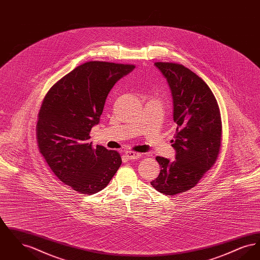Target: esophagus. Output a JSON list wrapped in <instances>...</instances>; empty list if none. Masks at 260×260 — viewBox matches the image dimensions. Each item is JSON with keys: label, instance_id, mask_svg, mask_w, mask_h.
<instances>
[{"label": "esophagus", "instance_id": "34e87169", "mask_svg": "<svg viewBox=\"0 0 260 260\" xmlns=\"http://www.w3.org/2000/svg\"><path fill=\"white\" fill-rule=\"evenodd\" d=\"M125 156L129 159V160H135V159H138L141 157L140 153L137 152H134V151H126L125 152Z\"/></svg>", "mask_w": 260, "mask_h": 260}]
</instances>
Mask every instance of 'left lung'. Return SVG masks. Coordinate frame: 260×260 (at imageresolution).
Segmentation results:
<instances>
[{"mask_svg":"<svg viewBox=\"0 0 260 260\" xmlns=\"http://www.w3.org/2000/svg\"><path fill=\"white\" fill-rule=\"evenodd\" d=\"M155 65L173 94V121L177 127L171 142L176 160L157 157L161 172L151 185L173 196L197 185L213 167L221 147L222 122L216 99L198 75L178 63Z\"/></svg>","mask_w":260,"mask_h":260,"instance_id":"8db88e82","label":"left lung"}]
</instances>
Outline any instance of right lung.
I'll list each match as a JSON object with an SVG mask.
<instances>
[{
  "label": "right lung",
  "mask_w": 260,
  "mask_h": 260,
  "mask_svg": "<svg viewBox=\"0 0 260 260\" xmlns=\"http://www.w3.org/2000/svg\"><path fill=\"white\" fill-rule=\"evenodd\" d=\"M135 67L86 62L57 81L43 100L36 125L39 151L56 177L81 194L101 191L122 164L117 151L93 147L89 133L113 86Z\"/></svg>",
  "instance_id": "1"
}]
</instances>
